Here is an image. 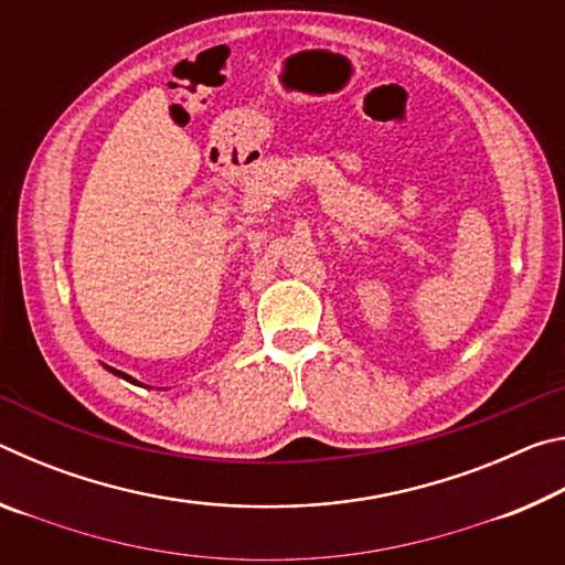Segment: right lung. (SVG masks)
Masks as SVG:
<instances>
[{
	"instance_id": "obj_1",
	"label": "right lung",
	"mask_w": 565,
	"mask_h": 565,
	"mask_svg": "<svg viewBox=\"0 0 565 565\" xmlns=\"http://www.w3.org/2000/svg\"><path fill=\"white\" fill-rule=\"evenodd\" d=\"M109 371H114V374H117V376H121V379H127V381H131V384H137V381H134V379H129L127 374H121V371H117V369H109Z\"/></svg>"
}]
</instances>
